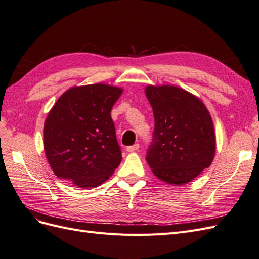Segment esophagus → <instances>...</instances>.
<instances>
[{
	"mask_svg": "<svg viewBox=\"0 0 259 259\" xmlns=\"http://www.w3.org/2000/svg\"><path fill=\"white\" fill-rule=\"evenodd\" d=\"M138 149H139V144H135V145L127 147V148H126V151H127V152H134V151H137Z\"/></svg>",
	"mask_w": 259,
	"mask_h": 259,
	"instance_id": "esophagus-1",
	"label": "esophagus"
}]
</instances>
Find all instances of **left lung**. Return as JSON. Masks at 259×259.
Returning a JSON list of instances; mask_svg holds the SVG:
<instances>
[{
  "label": "left lung",
  "instance_id": "8db88e82",
  "mask_svg": "<svg viewBox=\"0 0 259 259\" xmlns=\"http://www.w3.org/2000/svg\"><path fill=\"white\" fill-rule=\"evenodd\" d=\"M154 115L152 143L146 160L152 173L171 185H185L213 162L216 137L202 101L171 85L146 89Z\"/></svg>",
  "mask_w": 259,
  "mask_h": 259
}]
</instances>
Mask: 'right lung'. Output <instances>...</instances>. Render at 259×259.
Segmentation results:
<instances>
[{
  "instance_id": "right-lung-1",
  "label": "right lung",
  "mask_w": 259,
  "mask_h": 259,
  "mask_svg": "<svg viewBox=\"0 0 259 259\" xmlns=\"http://www.w3.org/2000/svg\"><path fill=\"white\" fill-rule=\"evenodd\" d=\"M123 90L74 86L58 98L44 123V150L58 178L81 188L105 183L122 161L111 109Z\"/></svg>"
}]
</instances>
